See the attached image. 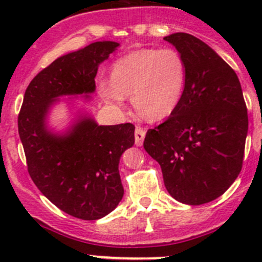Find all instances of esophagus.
Segmentation results:
<instances>
[{
  "label": "esophagus",
  "instance_id": "1",
  "mask_svg": "<svg viewBox=\"0 0 262 262\" xmlns=\"http://www.w3.org/2000/svg\"><path fill=\"white\" fill-rule=\"evenodd\" d=\"M144 137H146V129L143 128H136L134 132V138H136V144L138 147H141L143 144Z\"/></svg>",
  "mask_w": 262,
  "mask_h": 262
}]
</instances>
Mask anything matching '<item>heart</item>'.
I'll return each mask as SVG.
<instances>
[{
  "label": "heart",
  "mask_w": 262,
  "mask_h": 262,
  "mask_svg": "<svg viewBox=\"0 0 262 262\" xmlns=\"http://www.w3.org/2000/svg\"><path fill=\"white\" fill-rule=\"evenodd\" d=\"M186 63L171 48L139 49L119 58L112 70V83H101L106 104L123 107L125 96L150 119L167 118L180 105L186 84Z\"/></svg>",
  "instance_id": "1"
}]
</instances>
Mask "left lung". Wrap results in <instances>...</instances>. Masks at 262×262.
I'll list each match as a JSON object with an SVG mask.
<instances>
[{
  "label": "left lung",
  "instance_id": "8db88e82",
  "mask_svg": "<svg viewBox=\"0 0 262 262\" xmlns=\"http://www.w3.org/2000/svg\"><path fill=\"white\" fill-rule=\"evenodd\" d=\"M163 39L184 58L186 84L178 109L147 132L143 146L160 163L173 199L205 204L241 172L247 107L236 72L209 46L186 33Z\"/></svg>",
  "mask_w": 262,
  "mask_h": 262
}]
</instances>
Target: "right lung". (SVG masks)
<instances>
[{
  "label": "right lung",
  "mask_w": 262,
  "mask_h": 262,
  "mask_svg": "<svg viewBox=\"0 0 262 262\" xmlns=\"http://www.w3.org/2000/svg\"><path fill=\"white\" fill-rule=\"evenodd\" d=\"M118 47L96 41L50 63L29 83L17 118L31 180L55 207L83 221L102 218L123 198L119 160L134 144V125H97L83 116L54 134L46 118L57 97L94 92L97 67Z\"/></svg>",
  "instance_id": "obj_1"
}]
</instances>
